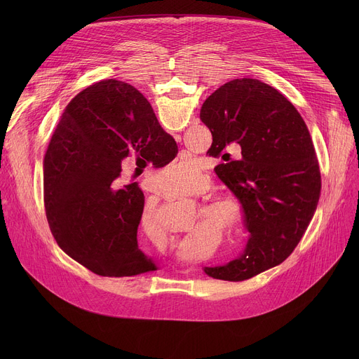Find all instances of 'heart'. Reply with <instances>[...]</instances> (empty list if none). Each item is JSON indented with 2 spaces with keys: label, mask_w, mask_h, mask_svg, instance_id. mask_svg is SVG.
<instances>
[{
  "label": "heart",
  "mask_w": 359,
  "mask_h": 359,
  "mask_svg": "<svg viewBox=\"0 0 359 359\" xmlns=\"http://www.w3.org/2000/svg\"><path fill=\"white\" fill-rule=\"evenodd\" d=\"M196 172L197 168L193 162H179L172 165L165 172V176L170 180L182 182L186 177L193 176ZM201 212L210 222L216 223L222 229L238 230L244 222V212L240 201L229 194H216L210 197L208 201H204L201 204ZM140 223L144 230H149L151 233L156 230L155 223H153V217L147 210H144L140 216ZM201 229H204L203 224L196 229V233L200 231Z\"/></svg>",
  "instance_id": "obj_1"
}]
</instances>
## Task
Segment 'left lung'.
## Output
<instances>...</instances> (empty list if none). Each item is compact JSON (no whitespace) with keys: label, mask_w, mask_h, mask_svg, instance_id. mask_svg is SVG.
<instances>
[{"label":"left lung","mask_w":359,"mask_h":359,"mask_svg":"<svg viewBox=\"0 0 359 359\" xmlns=\"http://www.w3.org/2000/svg\"><path fill=\"white\" fill-rule=\"evenodd\" d=\"M213 136L212 156L226 163L217 177L240 201L248 238L238 257L203 267L209 277L244 281L281 264L309 227L321 191V175L309 129L276 88L251 78L215 90L200 109ZM236 142L241 158L229 161Z\"/></svg>","instance_id":"left-lung-1"}]
</instances>
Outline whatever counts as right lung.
<instances>
[{"label": "right lung", "instance_id": "add662e5", "mask_svg": "<svg viewBox=\"0 0 359 359\" xmlns=\"http://www.w3.org/2000/svg\"><path fill=\"white\" fill-rule=\"evenodd\" d=\"M133 151L165 166L177 155V144L136 88L105 79L69 102L45 153L50 233L69 257L102 277L158 270L137 244L142 190L135 183L114 186Z\"/></svg>", "mask_w": 359, "mask_h": 359}]
</instances>
